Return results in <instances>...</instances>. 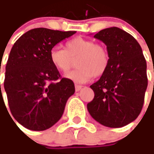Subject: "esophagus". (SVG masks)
Returning a JSON list of instances; mask_svg holds the SVG:
<instances>
[{
    "label": "esophagus",
    "mask_w": 154,
    "mask_h": 154,
    "mask_svg": "<svg viewBox=\"0 0 154 154\" xmlns=\"http://www.w3.org/2000/svg\"><path fill=\"white\" fill-rule=\"evenodd\" d=\"M82 85H75V91H79L82 89Z\"/></svg>",
    "instance_id": "1"
}]
</instances>
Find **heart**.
<instances>
[{"label":"heart","instance_id":"1","mask_svg":"<svg viewBox=\"0 0 154 154\" xmlns=\"http://www.w3.org/2000/svg\"><path fill=\"white\" fill-rule=\"evenodd\" d=\"M76 59L77 69L65 75L75 83H85L94 76H101L109 65V55L106 48L82 37L68 40L65 43V50L54 47L50 52L51 65L62 73L69 71Z\"/></svg>","mask_w":154,"mask_h":154}]
</instances>
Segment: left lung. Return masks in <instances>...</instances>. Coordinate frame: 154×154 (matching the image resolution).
I'll list each match as a JSON object with an SVG mask.
<instances>
[{
  "label": "left lung",
  "mask_w": 154,
  "mask_h": 154,
  "mask_svg": "<svg viewBox=\"0 0 154 154\" xmlns=\"http://www.w3.org/2000/svg\"><path fill=\"white\" fill-rule=\"evenodd\" d=\"M94 37L106 45L109 65L90 85L94 97L87 109L103 126L124 127L138 118L144 102L148 78L142 48L130 34L118 27L103 29Z\"/></svg>",
  "instance_id": "obj_1"
}]
</instances>
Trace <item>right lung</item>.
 <instances>
[{
    "instance_id": "add662e5",
    "label": "right lung",
    "mask_w": 154,
    "mask_h": 154,
    "mask_svg": "<svg viewBox=\"0 0 154 154\" xmlns=\"http://www.w3.org/2000/svg\"><path fill=\"white\" fill-rule=\"evenodd\" d=\"M75 33L35 28L22 35L11 48L4 88L13 117L30 130L43 131L56 124L75 93L74 82L60 78L51 65L50 52Z\"/></svg>"
}]
</instances>
